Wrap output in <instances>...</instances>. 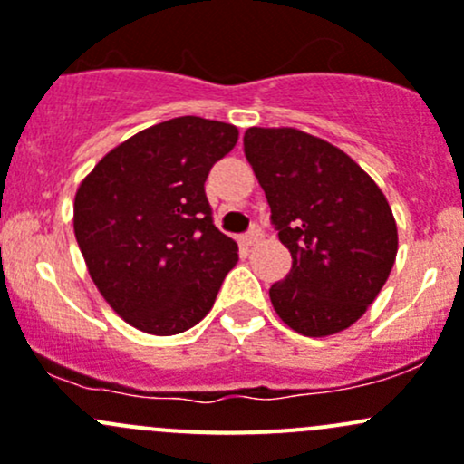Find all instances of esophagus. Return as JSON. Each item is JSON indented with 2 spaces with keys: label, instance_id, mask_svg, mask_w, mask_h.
Instances as JSON below:
<instances>
[{
  "label": "esophagus",
  "instance_id": "esophagus-1",
  "mask_svg": "<svg viewBox=\"0 0 464 464\" xmlns=\"http://www.w3.org/2000/svg\"><path fill=\"white\" fill-rule=\"evenodd\" d=\"M242 240H245V245H246V246H254V245H258V242L262 240V231H260L258 227H254V228H251L249 233H246L245 237H242Z\"/></svg>",
  "mask_w": 464,
  "mask_h": 464
}]
</instances>
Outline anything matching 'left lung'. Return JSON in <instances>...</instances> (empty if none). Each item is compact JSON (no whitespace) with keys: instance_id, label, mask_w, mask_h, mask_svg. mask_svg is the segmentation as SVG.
<instances>
[{"instance_id":"8db88e82","label":"left lung","mask_w":464,"mask_h":464,"mask_svg":"<svg viewBox=\"0 0 464 464\" xmlns=\"http://www.w3.org/2000/svg\"><path fill=\"white\" fill-rule=\"evenodd\" d=\"M245 154L292 269L271 285L294 332L330 336L363 316L397 256V224L382 188L336 145L296 128H249Z\"/></svg>"}]
</instances>
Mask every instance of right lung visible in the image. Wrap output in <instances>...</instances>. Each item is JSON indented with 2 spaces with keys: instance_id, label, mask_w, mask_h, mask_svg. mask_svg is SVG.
<instances>
[{
  "instance_id": "1",
  "label": "right lung",
  "mask_w": 464,
  "mask_h": 464,
  "mask_svg": "<svg viewBox=\"0 0 464 464\" xmlns=\"http://www.w3.org/2000/svg\"><path fill=\"white\" fill-rule=\"evenodd\" d=\"M236 143V125L179 116L116 145L78 186L73 233L89 276L137 330L198 325L236 266V240L215 227L204 193Z\"/></svg>"
}]
</instances>
